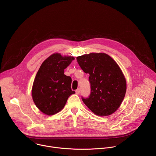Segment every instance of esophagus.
Masks as SVG:
<instances>
[{
  "instance_id": "esophagus-1",
  "label": "esophagus",
  "mask_w": 156,
  "mask_h": 156,
  "mask_svg": "<svg viewBox=\"0 0 156 156\" xmlns=\"http://www.w3.org/2000/svg\"><path fill=\"white\" fill-rule=\"evenodd\" d=\"M75 92H76V94H79L80 93V88L77 89V90L75 91Z\"/></svg>"
}]
</instances>
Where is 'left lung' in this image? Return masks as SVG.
Listing matches in <instances>:
<instances>
[{
  "label": "left lung",
  "mask_w": 156,
  "mask_h": 156,
  "mask_svg": "<svg viewBox=\"0 0 156 156\" xmlns=\"http://www.w3.org/2000/svg\"><path fill=\"white\" fill-rule=\"evenodd\" d=\"M81 69L90 75L91 93L82 97L85 105L99 116L112 114L122 102L126 90L125 76L118 64L104 53H91L76 57Z\"/></svg>",
  "instance_id": "8db88e82"
}]
</instances>
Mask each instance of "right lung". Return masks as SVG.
Listing matches in <instances>:
<instances>
[{
	"instance_id": "right-lung-1",
	"label": "right lung",
	"mask_w": 156,
	"mask_h": 156,
	"mask_svg": "<svg viewBox=\"0 0 156 156\" xmlns=\"http://www.w3.org/2000/svg\"><path fill=\"white\" fill-rule=\"evenodd\" d=\"M75 58L56 53L44 60L36 75L32 97L36 107L44 114L54 115L64 107L69 96L75 92L71 89L72 78L64 69Z\"/></svg>"
}]
</instances>
